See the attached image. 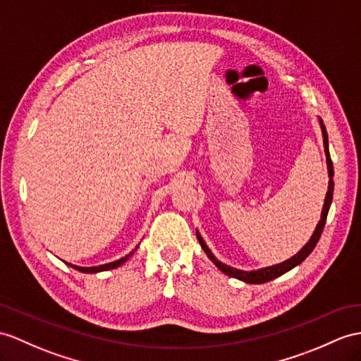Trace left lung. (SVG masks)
<instances>
[{
	"mask_svg": "<svg viewBox=\"0 0 361 361\" xmlns=\"http://www.w3.org/2000/svg\"><path fill=\"white\" fill-rule=\"evenodd\" d=\"M320 127H322V135H323V145H324V154H326V162H328V174H329V185H328V192H326V197H324V205H323V209H322V217H320V222L317 225V228H315V231L312 234V237L310 239V242H307L305 247L298 251L294 257L288 259L282 263H279V265H272V267H268V268H262V269H257V271H242V269H235L233 267H228L225 265V263L219 262L214 256L213 252L209 251V248L207 247V243L204 242V239H202V235L199 234V231H196L197 234V240L200 243L202 250L205 251L207 256L209 257V260L214 263V265L221 269L222 272H225L226 276L230 277H234V279H239L242 280V282H247V283H267L269 282V280L276 279L279 276L285 274V272H288L289 269H293L294 267L300 265V263L310 256V254L312 252V250L315 248V245H317L320 235L323 233V228H324V224H326V217H328V211H329V207H331V202H332V192H334V166H332V161H331V156H329V145H328V133H326V128H324L323 126V121L320 119Z\"/></svg>",
	"mask_w": 361,
	"mask_h": 361,
	"instance_id": "obj_1",
	"label": "left lung"
}]
</instances>
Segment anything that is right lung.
<instances>
[{"mask_svg":"<svg viewBox=\"0 0 361 361\" xmlns=\"http://www.w3.org/2000/svg\"><path fill=\"white\" fill-rule=\"evenodd\" d=\"M137 248V247H136ZM131 254L133 252H130V254H127L126 257H122V259H119V260H114V262H111V263H105V265H99V267H87V268H84V267H76V265H72V263H67L68 267H72V268H75L76 271H81V272H99V271H109V269H113V268H118V267H121L122 263H126L127 260H128V257L131 256Z\"/></svg>","mask_w":361,"mask_h":361,"instance_id":"add662e5","label":"right lung"}]
</instances>
